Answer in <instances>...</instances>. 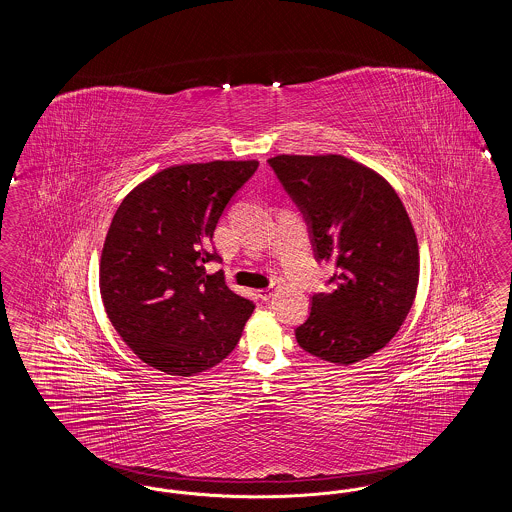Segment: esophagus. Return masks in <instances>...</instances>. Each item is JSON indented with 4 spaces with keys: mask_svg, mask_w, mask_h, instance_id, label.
Returning a JSON list of instances; mask_svg holds the SVG:
<instances>
[{
    "mask_svg": "<svg viewBox=\"0 0 512 512\" xmlns=\"http://www.w3.org/2000/svg\"><path fill=\"white\" fill-rule=\"evenodd\" d=\"M274 293H276L274 286H270V288H265V290H259V297H261L263 301H270V299L274 297Z\"/></svg>",
    "mask_w": 512,
    "mask_h": 512,
    "instance_id": "34e87169",
    "label": "esophagus"
}]
</instances>
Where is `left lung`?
<instances>
[{
    "label": "left lung",
    "mask_w": 512,
    "mask_h": 512,
    "mask_svg": "<svg viewBox=\"0 0 512 512\" xmlns=\"http://www.w3.org/2000/svg\"><path fill=\"white\" fill-rule=\"evenodd\" d=\"M305 215L318 261H334L332 293H315L297 343L349 366L380 351L413 307L420 257L413 222L390 182L343 155L268 159Z\"/></svg>",
    "instance_id": "left-lung-1"
}]
</instances>
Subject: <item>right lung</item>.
<instances>
[{
	"instance_id": "1",
	"label": "right lung",
	"mask_w": 512,
	"mask_h": 512,
	"mask_svg": "<svg viewBox=\"0 0 512 512\" xmlns=\"http://www.w3.org/2000/svg\"><path fill=\"white\" fill-rule=\"evenodd\" d=\"M259 161L174 165L122 199L99 261L105 313L122 341L171 376H194L226 359L255 305L232 292L213 234L232 195Z\"/></svg>"
}]
</instances>
